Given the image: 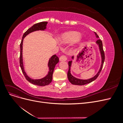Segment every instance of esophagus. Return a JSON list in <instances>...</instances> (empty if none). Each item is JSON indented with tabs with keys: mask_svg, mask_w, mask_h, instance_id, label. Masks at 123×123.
<instances>
[{
	"mask_svg": "<svg viewBox=\"0 0 123 123\" xmlns=\"http://www.w3.org/2000/svg\"><path fill=\"white\" fill-rule=\"evenodd\" d=\"M67 59V58L65 55H62L61 56L59 57V61H65Z\"/></svg>",
	"mask_w": 123,
	"mask_h": 123,
	"instance_id": "1",
	"label": "esophagus"
}]
</instances>
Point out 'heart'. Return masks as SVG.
I'll use <instances>...</instances> for the list:
<instances>
[{"mask_svg": "<svg viewBox=\"0 0 123 123\" xmlns=\"http://www.w3.org/2000/svg\"><path fill=\"white\" fill-rule=\"evenodd\" d=\"M81 37L80 33L72 32L62 34L60 37L61 42L64 43H74L79 40Z\"/></svg>", "mask_w": 123, "mask_h": 123, "instance_id": "b5f03b06", "label": "heart"}]
</instances>
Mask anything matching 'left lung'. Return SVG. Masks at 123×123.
Masks as SVG:
<instances>
[{"instance_id": "left-lung-1", "label": "left lung", "mask_w": 123, "mask_h": 123, "mask_svg": "<svg viewBox=\"0 0 123 123\" xmlns=\"http://www.w3.org/2000/svg\"><path fill=\"white\" fill-rule=\"evenodd\" d=\"M94 33H95V34L96 35V37L98 38H99V37H98V35L96 34L95 32H94ZM96 43L98 44V46L99 47V51H100V55H101V57H102V64H101V66H100V69L98 71V72L94 77L91 78V79H90L81 80V79H77V78L72 76V74H71L70 68H71V64H72V61H69L68 62L69 70H68V72L67 76H68V80H69V81L72 84L75 85H86V84L90 83L91 82H92V81H94L95 80L97 79V77L98 76L100 72H101L102 69L103 68V66L104 61H105V53H104V50H103V43H102V40H100V39H98L97 40H96ZM72 58L73 59V56L72 57Z\"/></svg>"}]
</instances>
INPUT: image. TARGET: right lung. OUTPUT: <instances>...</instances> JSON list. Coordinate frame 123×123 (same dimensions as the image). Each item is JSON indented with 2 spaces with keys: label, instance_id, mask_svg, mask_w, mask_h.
<instances>
[{
  "label": "right lung",
  "instance_id": "1",
  "mask_svg": "<svg viewBox=\"0 0 123 123\" xmlns=\"http://www.w3.org/2000/svg\"><path fill=\"white\" fill-rule=\"evenodd\" d=\"M48 24V22L46 21H43L40 22V23L36 24L33 25V26L29 28L28 30L26 31L23 36L22 37V40L21 43L20 44V57H19V63H20V66L22 72H23L25 77L26 80H27L31 84L39 86H44L48 85L50 84L52 80V75L54 71V69L55 67V65H56L59 62V58L56 55H54L52 56L50 59L49 62H48V67L49 68V71L48 72L47 75L44 77L43 79H38V80H33L29 77L27 74H26L25 72V69L23 65V40L25 37L28 35L29 33L33 32L36 31L38 30H44L46 29L47 24Z\"/></svg>",
  "mask_w": 123,
  "mask_h": 123
}]
</instances>
